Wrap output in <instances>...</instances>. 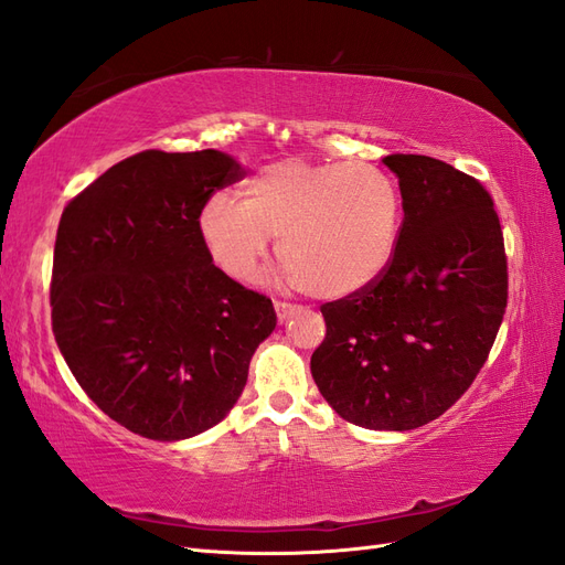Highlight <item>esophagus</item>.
<instances>
[{
    "instance_id": "1",
    "label": "esophagus",
    "mask_w": 565,
    "mask_h": 565,
    "mask_svg": "<svg viewBox=\"0 0 565 565\" xmlns=\"http://www.w3.org/2000/svg\"><path fill=\"white\" fill-rule=\"evenodd\" d=\"M273 306H276V313H278V320H280V322H282V320H287L289 316H292V313L299 309V306H295V303H287V301H276Z\"/></svg>"
}]
</instances>
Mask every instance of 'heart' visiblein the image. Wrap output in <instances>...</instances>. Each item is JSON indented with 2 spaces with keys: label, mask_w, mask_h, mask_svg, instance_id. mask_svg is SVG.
Masks as SVG:
<instances>
[{
  "label": "heart",
  "mask_w": 565,
  "mask_h": 565,
  "mask_svg": "<svg viewBox=\"0 0 565 565\" xmlns=\"http://www.w3.org/2000/svg\"><path fill=\"white\" fill-rule=\"evenodd\" d=\"M403 226V195L370 162L287 158L259 169L243 200L202 202L198 233L212 264L235 282H254L278 235L282 276L320 299H344L382 278Z\"/></svg>",
  "instance_id": "heart-1"
}]
</instances>
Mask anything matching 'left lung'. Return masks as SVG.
I'll list each match as a JSON object with an SVG mask.
<instances>
[{
  "label": "left lung",
  "mask_w": 565,
  "mask_h": 565,
  "mask_svg": "<svg viewBox=\"0 0 565 565\" xmlns=\"http://www.w3.org/2000/svg\"><path fill=\"white\" fill-rule=\"evenodd\" d=\"M403 226L380 280L320 306L311 374L334 413L374 431H409L461 398L488 361L507 309V254L492 198L426 156H386Z\"/></svg>",
  "instance_id": "1"
}]
</instances>
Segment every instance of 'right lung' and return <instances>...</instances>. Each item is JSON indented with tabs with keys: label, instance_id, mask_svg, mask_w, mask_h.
Returning a JSON list of instances; mask_svg holds the SVG:
<instances>
[{
	"label": "right lung",
	"instance_id": "obj_1",
	"mask_svg": "<svg viewBox=\"0 0 565 565\" xmlns=\"http://www.w3.org/2000/svg\"><path fill=\"white\" fill-rule=\"evenodd\" d=\"M245 177L226 152L143 150L63 210L51 328L84 393L152 440L212 429L276 330L268 297L221 273L198 233L202 202Z\"/></svg>",
	"mask_w": 565,
	"mask_h": 565
}]
</instances>
